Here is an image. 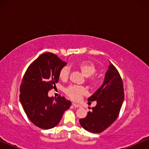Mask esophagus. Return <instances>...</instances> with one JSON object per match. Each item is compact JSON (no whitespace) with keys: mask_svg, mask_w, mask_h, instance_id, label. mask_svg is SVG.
<instances>
[{"mask_svg":"<svg viewBox=\"0 0 149 149\" xmlns=\"http://www.w3.org/2000/svg\"><path fill=\"white\" fill-rule=\"evenodd\" d=\"M72 106L75 108H80L81 107V105L77 104H76V103H74V102H72Z\"/></svg>","mask_w":149,"mask_h":149,"instance_id":"34e87169","label":"esophagus"}]
</instances>
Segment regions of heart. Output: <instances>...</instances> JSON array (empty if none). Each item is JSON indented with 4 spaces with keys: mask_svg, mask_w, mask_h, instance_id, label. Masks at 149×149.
Segmentation results:
<instances>
[{
    "mask_svg": "<svg viewBox=\"0 0 149 149\" xmlns=\"http://www.w3.org/2000/svg\"><path fill=\"white\" fill-rule=\"evenodd\" d=\"M75 67L78 70H79L83 75L85 77H89L91 75L94 74L96 72V67L93 63L87 60H83L77 62L75 64ZM69 75V68L67 67H64L61 69L59 73V77L62 80H66ZM89 84L92 86L97 85L99 83V79L96 77H91L89 80ZM64 92L70 99L74 100H79L82 95L85 93V90L84 87L76 86V85H71L67 87L64 90Z\"/></svg>",
    "mask_w": 149,
    "mask_h": 149,
    "instance_id": "b5f03b06",
    "label": "heart"
}]
</instances>
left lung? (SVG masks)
<instances>
[{"mask_svg":"<svg viewBox=\"0 0 149 149\" xmlns=\"http://www.w3.org/2000/svg\"><path fill=\"white\" fill-rule=\"evenodd\" d=\"M124 100L123 85L119 72L110 64L102 84L88 101H97L92 112L79 120L83 128L88 132L99 133L108 128L116 120Z\"/></svg>","mask_w":149,"mask_h":149,"instance_id":"8db88e82","label":"left lung"}]
</instances>
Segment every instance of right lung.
<instances>
[{
    "label": "right lung",
    "instance_id": "right-lung-1",
    "mask_svg": "<svg viewBox=\"0 0 149 149\" xmlns=\"http://www.w3.org/2000/svg\"><path fill=\"white\" fill-rule=\"evenodd\" d=\"M67 63L50 52L41 54L30 64L20 85L19 100L30 121L41 129L56 126L71 102L59 96L49 97L48 93L56 87L59 73Z\"/></svg>",
    "mask_w": 149,
    "mask_h": 149
}]
</instances>
